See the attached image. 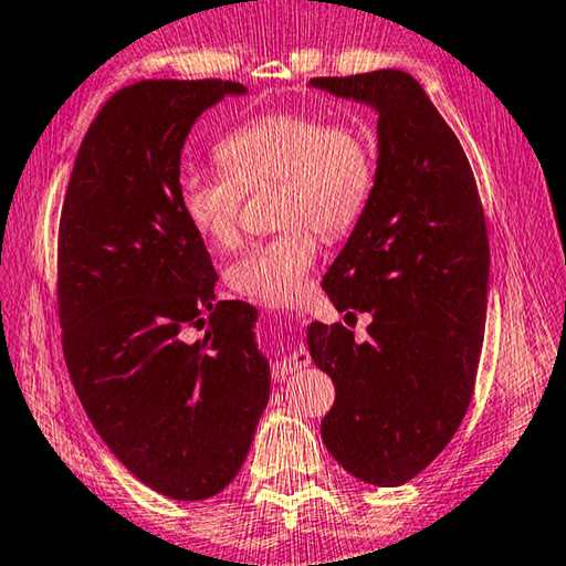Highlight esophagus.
Returning <instances> with one entry per match:
<instances>
[{"instance_id":"34e87169","label":"esophagus","mask_w":566,"mask_h":566,"mask_svg":"<svg viewBox=\"0 0 566 566\" xmlns=\"http://www.w3.org/2000/svg\"><path fill=\"white\" fill-rule=\"evenodd\" d=\"M306 364H310V354H306V349L290 347V344H286V349H282V357L274 361L272 375L276 379H284L286 375H292V371L304 369Z\"/></svg>"}]
</instances>
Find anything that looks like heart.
Returning a JSON list of instances; mask_svg holds the SVG:
<instances>
[{
  "instance_id": "b5f03b06",
  "label": "heart",
  "mask_w": 566,
  "mask_h": 566,
  "mask_svg": "<svg viewBox=\"0 0 566 566\" xmlns=\"http://www.w3.org/2000/svg\"><path fill=\"white\" fill-rule=\"evenodd\" d=\"M222 167H189L177 195L187 224L209 244L239 242L244 189L276 181V222L286 224L244 249L227 282L249 300L286 306L310 290L319 237L344 234L361 217L375 185V149L359 124L314 112H266L219 142Z\"/></svg>"
}]
</instances>
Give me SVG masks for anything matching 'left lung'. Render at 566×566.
<instances>
[{
	"label": "left lung",
	"mask_w": 566,
	"mask_h": 566,
	"mask_svg": "<svg viewBox=\"0 0 566 566\" xmlns=\"http://www.w3.org/2000/svg\"><path fill=\"white\" fill-rule=\"evenodd\" d=\"M377 112L369 202L324 274L339 312H369V339L312 322L306 347L337 389L322 442L361 482L399 486L449 444L482 354L490 242L476 181L454 132L415 76H317Z\"/></svg>",
	"instance_id": "8db88e82"
}]
</instances>
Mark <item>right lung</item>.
<instances>
[{"mask_svg":"<svg viewBox=\"0 0 566 566\" xmlns=\"http://www.w3.org/2000/svg\"><path fill=\"white\" fill-rule=\"evenodd\" d=\"M244 94L222 80L124 87L92 122L62 209L60 322L74 389L112 454L179 502L232 482L270 401L256 310L217 302L219 276L177 195L195 122ZM191 328L203 337L191 340Z\"/></svg>","mask_w":566,"mask_h":566,"instance_id":"1","label":"right lung"}]
</instances>
